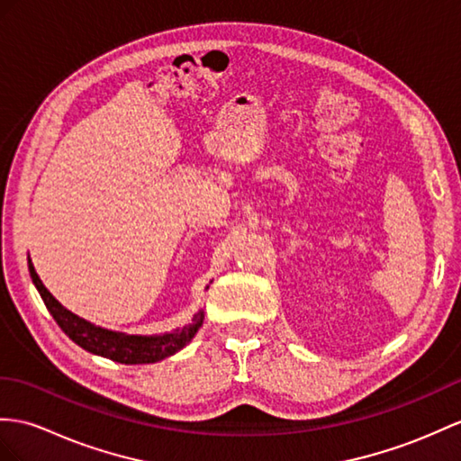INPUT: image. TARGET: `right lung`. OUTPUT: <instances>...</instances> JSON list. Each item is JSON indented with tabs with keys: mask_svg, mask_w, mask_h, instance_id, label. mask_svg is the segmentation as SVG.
<instances>
[{
	"mask_svg": "<svg viewBox=\"0 0 461 461\" xmlns=\"http://www.w3.org/2000/svg\"><path fill=\"white\" fill-rule=\"evenodd\" d=\"M29 274H31L32 284H35L37 291L44 301V305H47L52 319L64 330V334L68 336L70 340H74L77 346L84 348V350L119 364H127V366L154 364V362L164 360L167 356H174L176 352H179L182 348H185L189 342H192V339L197 334L205 319V312L199 311L192 319V322L184 324L182 329H176L172 332H164V334H150V336L109 330L74 315L72 311L60 305L59 299H54V295L41 282V277L35 272V266H32L31 258H29Z\"/></svg>",
	"mask_w": 461,
	"mask_h": 461,
	"instance_id": "1",
	"label": "right lung"
}]
</instances>
